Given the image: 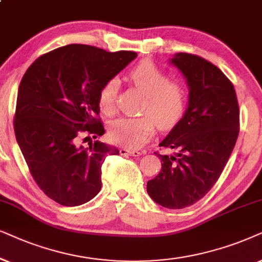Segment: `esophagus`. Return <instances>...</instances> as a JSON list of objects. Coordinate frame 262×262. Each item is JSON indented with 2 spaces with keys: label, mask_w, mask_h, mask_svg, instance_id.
I'll return each instance as SVG.
<instances>
[{
  "label": "esophagus",
  "mask_w": 262,
  "mask_h": 262,
  "mask_svg": "<svg viewBox=\"0 0 262 262\" xmlns=\"http://www.w3.org/2000/svg\"><path fill=\"white\" fill-rule=\"evenodd\" d=\"M120 153L122 156H130V157H140L142 155V152L130 151V149H127V148H121Z\"/></svg>",
  "instance_id": "obj_1"
}]
</instances>
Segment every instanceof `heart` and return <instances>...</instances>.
Masks as SVG:
<instances>
[{"label": "heart", "instance_id": "heart-1", "mask_svg": "<svg viewBox=\"0 0 262 262\" xmlns=\"http://www.w3.org/2000/svg\"><path fill=\"white\" fill-rule=\"evenodd\" d=\"M128 81L145 95L142 113L146 116L122 117L111 122L109 138L127 149L141 148L156 132V125L167 129L181 120L188 99L187 85L169 81V76L149 61H142L129 72ZM117 82L110 80L99 93V106L105 113L114 110Z\"/></svg>", "mask_w": 262, "mask_h": 262}]
</instances>
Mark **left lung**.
<instances>
[{
  "label": "left lung",
  "mask_w": 262,
  "mask_h": 262,
  "mask_svg": "<svg viewBox=\"0 0 262 262\" xmlns=\"http://www.w3.org/2000/svg\"><path fill=\"white\" fill-rule=\"evenodd\" d=\"M169 63L186 79L188 104L159 142L176 152L157 155L162 170L147 182V193L160 206L180 210L204 198L217 182L238 137L239 111L231 81L211 62L179 52Z\"/></svg>",
  "instance_id": "obj_1"
}]
</instances>
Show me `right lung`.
I'll return each mask as SVG.
<instances>
[{
	"instance_id": "1",
	"label": "right lung",
	"mask_w": 262,
	"mask_h": 262,
	"mask_svg": "<svg viewBox=\"0 0 262 262\" xmlns=\"http://www.w3.org/2000/svg\"><path fill=\"white\" fill-rule=\"evenodd\" d=\"M137 56L71 44L40 56L24 75L15 138L34 181L58 204L79 206L99 193L104 159L120 151L98 140L87 148L76 141L82 133L95 139L105 133L95 117L100 90Z\"/></svg>"
}]
</instances>
